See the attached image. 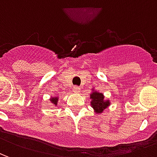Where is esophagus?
I'll return each instance as SVG.
<instances>
[{
  "label": "esophagus",
  "instance_id": "obj_1",
  "mask_svg": "<svg viewBox=\"0 0 157 157\" xmlns=\"http://www.w3.org/2000/svg\"><path fill=\"white\" fill-rule=\"evenodd\" d=\"M72 91L75 92V93H78V92H80V87L79 86H73Z\"/></svg>",
  "mask_w": 157,
  "mask_h": 157
}]
</instances>
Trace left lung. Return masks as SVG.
I'll return each instance as SVG.
<instances>
[{"label":"left lung","instance_id":"left-lung-1","mask_svg":"<svg viewBox=\"0 0 157 157\" xmlns=\"http://www.w3.org/2000/svg\"><path fill=\"white\" fill-rule=\"evenodd\" d=\"M90 99L92 100L91 106L97 114L102 113L111 104L110 101L109 99L105 98V97L102 92L96 91L94 90V88H92V92L90 94Z\"/></svg>","mask_w":157,"mask_h":157}]
</instances>
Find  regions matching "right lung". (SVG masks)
<instances>
[{
    "mask_svg": "<svg viewBox=\"0 0 157 157\" xmlns=\"http://www.w3.org/2000/svg\"><path fill=\"white\" fill-rule=\"evenodd\" d=\"M49 100H50L51 103H53V105L55 106V107H56V106L58 105L59 97H52V98H50Z\"/></svg>",
    "mask_w": 157,
    "mask_h": 157,
    "instance_id": "right-lung-1",
    "label": "right lung"
}]
</instances>
